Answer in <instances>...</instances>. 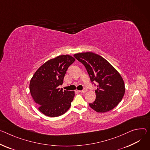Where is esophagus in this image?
<instances>
[{
  "mask_svg": "<svg viewBox=\"0 0 150 150\" xmlns=\"http://www.w3.org/2000/svg\"><path fill=\"white\" fill-rule=\"evenodd\" d=\"M79 93H86V91H87V90L86 89H84L83 90H79L78 91Z\"/></svg>",
  "mask_w": 150,
  "mask_h": 150,
  "instance_id": "34e87169",
  "label": "esophagus"
}]
</instances>
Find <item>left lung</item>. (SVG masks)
<instances>
[{"instance_id":"left-lung-1","label":"left lung","mask_w":150,"mask_h":150,"mask_svg":"<svg viewBox=\"0 0 150 150\" xmlns=\"http://www.w3.org/2000/svg\"><path fill=\"white\" fill-rule=\"evenodd\" d=\"M74 56L86 67L91 82L97 83L96 98L89 106L98 112L114 109L121 101L125 85L119 72L102 56L91 52L75 54Z\"/></svg>"}]
</instances>
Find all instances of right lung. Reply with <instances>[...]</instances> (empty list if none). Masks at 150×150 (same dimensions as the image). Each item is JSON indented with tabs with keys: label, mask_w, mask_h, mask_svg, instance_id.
<instances>
[{
	"label": "right lung",
	"mask_w": 150,
	"mask_h": 150,
	"mask_svg": "<svg viewBox=\"0 0 150 150\" xmlns=\"http://www.w3.org/2000/svg\"><path fill=\"white\" fill-rule=\"evenodd\" d=\"M75 60L69 55L59 56L44 63L33 75L30 91L38 110L43 114L56 117L70 108L75 91H63L58 87L63 84L68 67Z\"/></svg>",
	"instance_id": "1"
}]
</instances>
